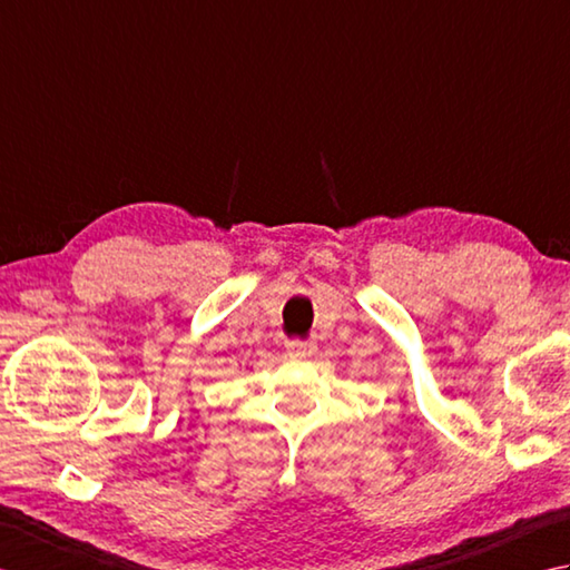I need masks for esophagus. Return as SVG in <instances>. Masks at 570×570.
Wrapping results in <instances>:
<instances>
[{
  "label": "esophagus",
  "instance_id": "34e87169",
  "mask_svg": "<svg viewBox=\"0 0 570 570\" xmlns=\"http://www.w3.org/2000/svg\"><path fill=\"white\" fill-rule=\"evenodd\" d=\"M287 352L293 356H312L317 352V344L315 342H302V340H289L287 344Z\"/></svg>",
  "mask_w": 570,
  "mask_h": 570
}]
</instances>
